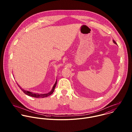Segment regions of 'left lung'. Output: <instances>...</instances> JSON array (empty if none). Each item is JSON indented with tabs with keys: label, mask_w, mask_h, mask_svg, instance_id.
<instances>
[{
	"label": "left lung",
	"mask_w": 132,
	"mask_h": 132,
	"mask_svg": "<svg viewBox=\"0 0 132 132\" xmlns=\"http://www.w3.org/2000/svg\"><path fill=\"white\" fill-rule=\"evenodd\" d=\"M113 43H114V44H116V45H117V43H116V42H115V40H113Z\"/></svg>",
	"instance_id": "obj_1"
}]
</instances>
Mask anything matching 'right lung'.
<instances>
[{
    "mask_svg": "<svg viewBox=\"0 0 132 132\" xmlns=\"http://www.w3.org/2000/svg\"><path fill=\"white\" fill-rule=\"evenodd\" d=\"M57 84V80L54 84V85H53V88L52 89V90H51V92H50L48 94H36V93H32V92H28V91H27V90H25L24 89H23V88H22L19 85L18 86L20 87V88L23 91V92L25 94H27V95H29L30 96H32V97H36V98H39V97H47L48 96L51 95V94H53V93L54 92V89H55V87H56V85Z\"/></svg>",
    "mask_w": 132,
    "mask_h": 132,
    "instance_id": "right-lung-1",
    "label": "right lung"
}]
</instances>
